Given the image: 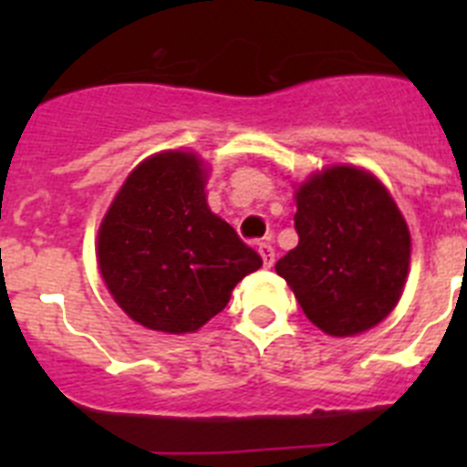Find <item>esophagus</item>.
I'll return each mask as SVG.
<instances>
[{
	"mask_svg": "<svg viewBox=\"0 0 467 467\" xmlns=\"http://www.w3.org/2000/svg\"><path fill=\"white\" fill-rule=\"evenodd\" d=\"M259 254H262L264 266H266V269H271V266H274V262H275L274 245H271V243H259Z\"/></svg>",
	"mask_w": 467,
	"mask_h": 467,
	"instance_id": "1",
	"label": "esophagus"
}]
</instances>
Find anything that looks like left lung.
<instances>
[{"instance_id":"1","label":"left lung","mask_w":467,"mask_h":467,"mask_svg":"<svg viewBox=\"0 0 467 467\" xmlns=\"http://www.w3.org/2000/svg\"><path fill=\"white\" fill-rule=\"evenodd\" d=\"M299 245L278 259L301 311L332 337H353L393 311L410 271L411 238L372 172L332 166L295 193Z\"/></svg>"}]
</instances>
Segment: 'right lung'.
I'll list each match as a JSON object with an SVG mask.
<instances>
[{
  "instance_id": "obj_1",
  "label": "right lung",
  "mask_w": 467,
  "mask_h": 467,
  "mask_svg": "<svg viewBox=\"0 0 467 467\" xmlns=\"http://www.w3.org/2000/svg\"><path fill=\"white\" fill-rule=\"evenodd\" d=\"M98 266L135 323L184 334L217 316L262 257L208 208L201 159L163 151L142 161L111 201Z\"/></svg>"
}]
</instances>
